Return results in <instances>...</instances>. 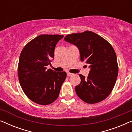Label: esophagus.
<instances>
[{
	"mask_svg": "<svg viewBox=\"0 0 132 132\" xmlns=\"http://www.w3.org/2000/svg\"><path fill=\"white\" fill-rule=\"evenodd\" d=\"M67 75L68 76H72L73 75V74H72L71 73H69V72H68L67 73Z\"/></svg>",
	"mask_w": 132,
	"mask_h": 132,
	"instance_id": "esophagus-1",
	"label": "esophagus"
}]
</instances>
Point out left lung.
<instances>
[{
    "label": "left lung",
    "mask_w": 132,
    "mask_h": 132,
    "mask_svg": "<svg viewBox=\"0 0 132 132\" xmlns=\"http://www.w3.org/2000/svg\"><path fill=\"white\" fill-rule=\"evenodd\" d=\"M64 40L79 48L80 61H85L90 68L87 78L79 75L81 82L75 87L77 95L89 104L104 100L112 91L118 73L112 46L103 38L88 30L67 35Z\"/></svg>",
    "instance_id": "1"
}]
</instances>
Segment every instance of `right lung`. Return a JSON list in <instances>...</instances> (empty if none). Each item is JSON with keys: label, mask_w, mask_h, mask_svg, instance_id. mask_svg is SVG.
<instances>
[{"label": "right lung", "mask_w": 132, "mask_h": 132, "mask_svg": "<svg viewBox=\"0 0 132 132\" xmlns=\"http://www.w3.org/2000/svg\"><path fill=\"white\" fill-rule=\"evenodd\" d=\"M60 35H40L28 43L19 57L18 75L25 94L32 102L41 105L49 104L59 96L65 80L66 72L47 69L54 57Z\"/></svg>", "instance_id": "add662e5"}]
</instances>
